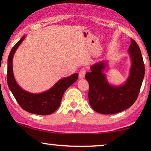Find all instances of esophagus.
<instances>
[{"mask_svg":"<svg viewBox=\"0 0 151 151\" xmlns=\"http://www.w3.org/2000/svg\"><path fill=\"white\" fill-rule=\"evenodd\" d=\"M85 74H86V70L85 68H81V70L79 72V78H84L85 76Z\"/></svg>","mask_w":151,"mask_h":151,"instance_id":"1","label":"esophagus"}]
</instances>
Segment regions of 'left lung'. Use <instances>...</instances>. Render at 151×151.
I'll return each mask as SVG.
<instances>
[{"instance_id": "obj_1", "label": "left lung", "mask_w": 151, "mask_h": 151, "mask_svg": "<svg viewBox=\"0 0 151 151\" xmlns=\"http://www.w3.org/2000/svg\"><path fill=\"white\" fill-rule=\"evenodd\" d=\"M129 52L131 66L126 81L121 85L110 84L104 70L108 61L96 63L90 67L85 78L89 84L88 100L92 108L99 113L112 114L131 107L137 100L145 76V65L140 48L131 39Z\"/></svg>"}]
</instances>
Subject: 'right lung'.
<instances>
[{"instance_id": "add662e5", "label": "right lung", "mask_w": 151, "mask_h": 151, "mask_svg": "<svg viewBox=\"0 0 151 151\" xmlns=\"http://www.w3.org/2000/svg\"><path fill=\"white\" fill-rule=\"evenodd\" d=\"M26 36L24 35L10 52L8 57L7 68V83L19 105L24 111L39 115H47L52 114L59 107L64 93L69 86L76 81L78 75L73 74L68 77L61 78L55 83L52 87L40 93H32L22 89L15 80L12 60L18 47L23 41Z\"/></svg>"}]
</instances>
